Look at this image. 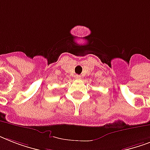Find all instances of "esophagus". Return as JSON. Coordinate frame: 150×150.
I'll return each instance as SVG.
<instances>
[{
    "label": "esophagus",
    "instance_id": "esophagus-1",
    "mask_svg": "<svg viewBox=\"0 0 150 150\" xmlns=\"http://www.w3.org/2000/svg\"><path fill=\"white\" fill-rule=\"evenodd\" d=\"M75 79H81V75H75Z\"/></svg>",
    "mask_w": 150,
    "mask_h": 150
}]
</instances>
